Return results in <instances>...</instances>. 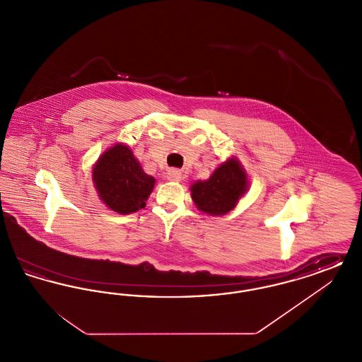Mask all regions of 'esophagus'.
<instances>
[{
  "label": "esophagus",
  "instance_id": "obj_1",
  "mask_svg": "<svg viewBox=\"0 0 362 362\" xmlns=\"http://www.w3.org/2000/svg\"><path fill=\"white\" fill-rule=\"evenodd\" d=\"M167 179L171 182H180L182 179V173L179 170H168L167 173Z\"/></svg>",
  "mask_w": 362,
  "mask_h": 362
}]
</instances>
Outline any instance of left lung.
<instances>
[{"label":"left lung","instance_id":"8db88e82","mask_svg":"<svg viewBox=\"0 0 362 362\" xmlns=\"http://www.w3.org/2000/svg\"><path fill=\"white\" fill-rule=\"evenodd\" d=\"M250 180L238 157L221 163L206 180L191 185V199L207 216H224L233 210L248 191Z\"/></svg>","mask_w":362,"mask_h":362}]
</instances>
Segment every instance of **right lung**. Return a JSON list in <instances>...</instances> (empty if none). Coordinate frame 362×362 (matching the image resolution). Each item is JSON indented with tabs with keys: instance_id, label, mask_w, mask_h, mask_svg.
<instances>
[{
	"instance_id": "add662e5",
	"label": "right lung",
	"mask_w": 362,
	"mask_h": 362,
	"mask_svg": "<svg viewBox=\"0 0 362 362\" xmlns=\"http://www.w3.org/2000/svg\"><path fill=\"white\" fill-rule=\"evenodd\" d=\"M92 182L105 206L118 214L144 209L155 187V177L144 173L133 151L118 142L92 167Z\"/></svg>"
}]
</instances>
